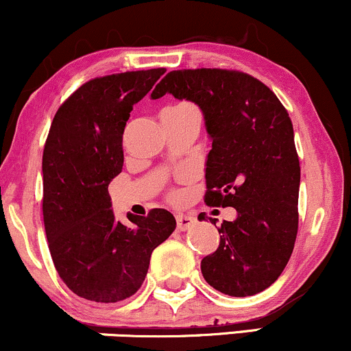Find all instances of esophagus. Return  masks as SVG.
Masks as SVG:
<instances>
[{"mask_svg": "<svg viewBox=\"0 0 351 351\" xmlns=\"http://www.w3.org/2000/svg\"><path fill=\"white\" fill-rule=\"evenodd\" d=\"M193 224H195V217L193 216L176 215V228H178V231H186Z\"/></svg>", "mask_w": 351, "mask_h": 351, "instance_id": "esophagus-1", "label": "esophagus"}]
</instances>
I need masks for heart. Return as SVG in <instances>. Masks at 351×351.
Segmentation results:
<instances>
[{
	"label": "heart",
	"mask_w": 351,
	"mask_h": 351,
	"mask_svg": "<svg viewBox=\"0 0 351 351\" xmlns=\"http://www.w3.org/2000/svg\"><path fill=\"white\" fill-rule=\"evenodd\" d=\"M175 107H193V106H191V104L184 102V104H180V106H175Z\"/></svg>",
	"instance_id": "heart-1"
}]
</instances>
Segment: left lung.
Segmentation results:
<instances>
[{"mask_svg": "<svg viewBox=\"0 0 351 351\" xmlns=\"http://www.w3.org/2000/svg\"><path fill=\"white\" fill-rule=\"evenodd\" d=\"M165 94L191 100L204 115L213 140L204 203L237 211L217 228L219 247L201 261L204 280L231 297L265 291L291 259L299 229L300 165L291 117L271 88L239 71H171L152 99Z\"/></svg>", "mask_w": 351, "mask_h": 351, "instance_id": "left-lung-1", "label": "left lung"}]
</instances>
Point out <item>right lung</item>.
I'll list each match as a JSON object with an SVG mask.
<instances>
[{
    "instance_id": "1",
    "label": "right lung",
    "mask_w": 351,
    "mask_h": 351,
    "mask_svg": "<svg viewBox=\"0 0 351 351\" xmlns=\"http://www.w3.org/2000/svg\"><path fill=\"white\" fill-rule=\"evenodd\" d=\"M167 72L92 79L52 120L43 153V216L59 277L82 299L112 304L142 287L153 249L176 228L167 209L115 219L108 183L122 171V138L134 106Z\"/></svg>"
}]
</instances>
